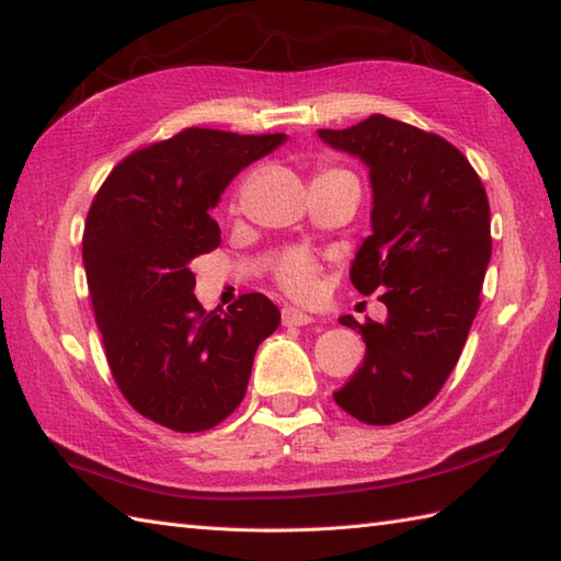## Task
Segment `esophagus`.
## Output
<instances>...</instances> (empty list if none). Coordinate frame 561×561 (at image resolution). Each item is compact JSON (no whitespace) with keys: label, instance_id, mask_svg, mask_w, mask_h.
I'll return each instance as SVG.
<instances>
[{"label":"esophagus","instance_id":"1","mask_svg":"<svg viewBox=\"0 0 561 561\" xmlns=\"http://www.w3.org/2000/svg\"><path fill=\"white\" fill-rule=\"evenodd\" d=\"M282 323L284 325H308V323H313V318L304 313V311H299V308L284 306L282 308Z\"/></svg>","mask_w":561,"mask_h":561}]
</instances>
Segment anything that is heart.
Listing matches in <instances>:
<instances>
[{
    "label": "heart",
    "mask_w": 561,
    "mask_h": 561,
    "mask_svg": "<svg viewBox=\"0 0 561 561\" xmlns=\"http://www.w3.org/2000/svg\"><path fill=\"white\" fill-rule=\"evenodd\" d=\"M325 173H344V171H325ZM316 277H318L316 260L306 253L289 255L279 270V284L294 296L313 294Z\"/></svg>",
    "instance_id": "obj_1"
}]
</instances>
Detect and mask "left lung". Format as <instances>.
<instances>
[{"instance_id":"obj_1","label":"left lung","mask_w":561,"mask_h":561,"mask_svg":"<svg viewBox=\"0 0 561 561\" xmlns=\"http://www.w3.org/2000/svg\"><path fill=\"white\" fill-rule=\"evenodd\" d=\"M318 137L368 169L374 233L350 279L388 308L386 323L340 318L359 328L366 356L332 398L364 424H396L426 408L460 359L492 257L490 202L470 161L420 127L371 115Z\"/></svg>"}]
</instances>
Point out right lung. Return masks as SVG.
Masks as SVG:
<instances>
[{
    "instance_id": "right-lung-1",
    "label": "right lung",
    "mask_w": 561,
    "mask_h": 561,
    "mask_svg": "<svg viewBox=\"0 0 561 561\" xmlns=\"http://www.w3.org/2000/svg\"><path fill=\"white\" fill-rule=\"evenodd\" d=\"M284 141L187 127L129 153L91 202L81 248L105 359L127 402L173 432H205L241 404L282 320L262 294L205 311L190 262L221 243L209 209L226 185Z\"/></svg>"
}]
</instances>
